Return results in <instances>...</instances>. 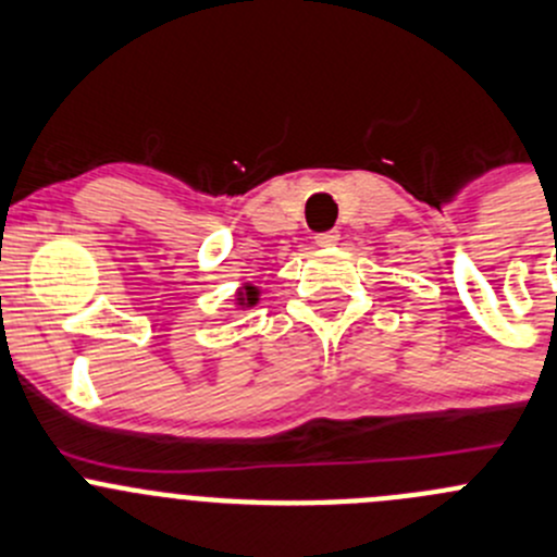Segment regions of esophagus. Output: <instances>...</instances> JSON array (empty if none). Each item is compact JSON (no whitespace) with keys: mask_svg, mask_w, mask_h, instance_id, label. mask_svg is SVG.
Here are the masks:
<instances>
[{"mask_svg":"<svg viewBox=\"0 0 557 557\" xmlns=\"http://www.w3.org/2000/svg\"><path fill=\"white\" fill-rule=\"evenodd\" d=\"M341 235L335 233V230H330V233H319L317 235V246H335L338 244Z\"/></svg>","mask_w":557,"mask_h":557,"instance_id":"obj_1","label":"esophagus"}]
</instances>
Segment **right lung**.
Here are the masks:
<instances>
[{"label":"right lung","instance_id":"add662e5","mask_svg":"<svg viewBox=\"0 0 557 557\" xmlns=\"http://www.w3.org/2000/svg\"><path fill=\"white\" fill-rule=\"evenodd\" d=\"M257 300H260V289H257V286L246 284L244 289L238 292V306L251 308V306H257Z\"/></svg>","mask_w":557,"mask_h":557}]
</instances>
